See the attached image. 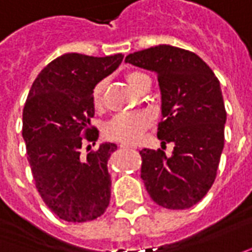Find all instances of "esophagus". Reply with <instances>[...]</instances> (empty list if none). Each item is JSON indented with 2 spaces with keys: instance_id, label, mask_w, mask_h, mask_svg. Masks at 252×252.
I'll return each mask as SVG.
<instances>
[{
  "instance_id": "1",
  "label": "esophagus",
  "mask_w": 252,
  "mask_h": 252,
  "mask_svg": "<svg viewBox=\"0 0 252 252\" xmlns=\"http://www.w3.org/2000/svg\"><path fill=\"white\" fill-rule=\"evenodd\" d=\"M120 148H121V149H131L129 146H126V145H120Z\"/></svg>"
}]
</instances>
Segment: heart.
I'll use <instances>...</instances> for the list:
<instances>
[{
    "instance_id": "heart-1",
    "label": "heart",
    "mask_w": 252,
    "mask_h": 252,
    "mask_svg": "<svg viewBox=\"0 0 252 252\" xmlns=\"http://www.w3.org/2000/svg\"><path fill=\"white\" fill-rule=\"evenodd\" d=\"M149 77L148 74L142 71H129L126 73V78L128 84L132 88H138L140 81ZM106 87L104 81H99L95 84L92 94H91V102L94 107H100L103 100V91ZM152 113L148 110H139V112L121 113L114 116L106 126H104V135L113 140H117L126 145H133L138 143L142 138L143 132L148 129V126L152 124Z\"/></svg>"
}]
</instances>
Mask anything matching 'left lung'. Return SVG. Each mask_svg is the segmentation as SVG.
<instances>
[{
	"label": "left lung",
	"mask_w": 252,
	"mask_h": 252,
	"mask_svg": "<svg viewBox=\"0 0 252 252\" xmlns=\"http://www.w3.org/2000/svg\"><path fill=\"white\" fill-rule=\"evenodd\" d=\"M126 62L155 71L161 92V149L140 150V178L158 205L190 208L211 189L223 150L226 110L220 81L200 56L171 45L133 52ZM169 141L176 146L167 158Z\"/></svg>",
	"instance_id": "left-lung-1"
}]
</instances>
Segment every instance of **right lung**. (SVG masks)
<instances>
[{
	"label": "right lung",
	"mask_w": 252,
	"mask_h": 252,
	"mask_svg": "<svg viewBox=\"0 0 252 252\" xmlns=\"http://www.w3.org/2000/svg\"><path fill=\"white\" fill-rule=\"evenodd\" d=\"M123 58L62 55L41 70L29 92L22 129L27 160L44 203L63 220H96L110 201L107 161L117 145L102 143L87 156L81 148L99 136L91 126L92 90Z\"/></svg>",
	"instance_id": "obj_1"
}]
</instances>
